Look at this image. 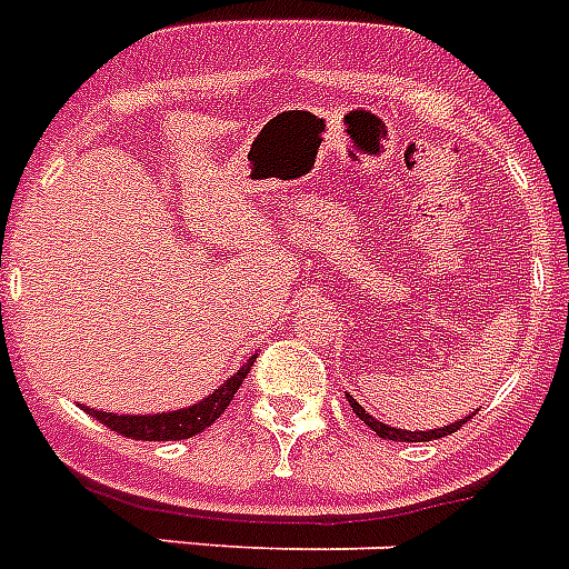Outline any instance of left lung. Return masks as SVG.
<instances>
[{
  "label": "left lung",
  "instance_id": "1",
  "mask_svg": "<svg viewBox=\"0 0 569 569\" xmlns=\"http://www.w3.org/2000/svg\"><path fill=\"white\" fill-rule=\"evenodd\" d=\"M347 402H350V408L356 410V417L361 419V422L370 425V428H373V431L379 433V437L393 439V442H428V439L448 437V433L460 431L462 425H466L471 417H475V413H471V417L460 419V422H451V425H446V428H433V431H402V428H390V425H385V422H379V419L370 417V413H367V410L361 408V405H358L356 399H352V396H347Z\"/></svg>",
  "mask_w": 569,
  "mask_h": 569
}]
</instances>
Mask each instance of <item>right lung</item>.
<instances>
[{"instance_id": "1", "label": "right lung", "mask_w": 569, "mask_h": 569, "mask_svg": "<svg viewBox=\"0 0 569 569\" xmlns=\"http://www.w3.org/2000/svg\"><path fill=\"white\" fill-rule=\"evenodd\" d=\"M251 365H254V356L248 358L246 365H242L222 388L213 390L208 399L190 405V408L170 410V413H152V417H127V413H123V417H118V413H107V410H83L89 417L98 419V422L107 425V428H112L114 433H121V437L150 439V442H159V439H190L196 437V433H202L204 428H211V425L226 413V408L231 405L233 393L240 390L242 379L248 376Z\"/></svg>"}]
</instances>
